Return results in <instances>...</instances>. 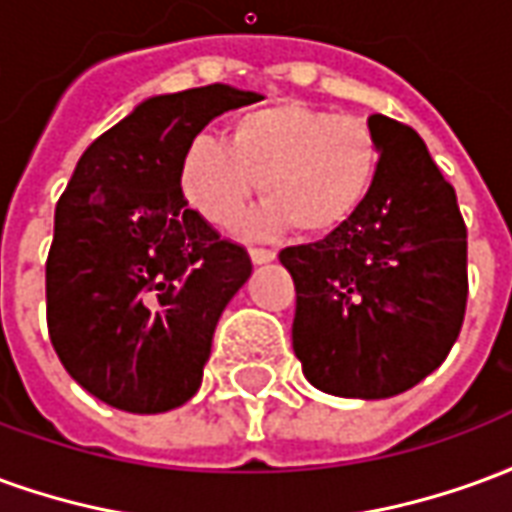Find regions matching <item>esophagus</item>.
<instances>
[{
  "instance_id": "34e87169",
  "label": "esophagus",
  "mask_w": 512,
  "mask_h": 512,
  "mask_svg": "<svg viewBox=\"0 0 512 512\" xmlns=\"http://www.w3.org/2000/svg\"><path fill=\"white\" fill-rule=\"evenodd\" d=\"M249 257H252V263H255V266H263V263H271V260L277 257V252H271V249H260V246H252V249H249Z\"/></svg>"
}]
</instances>
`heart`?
<instances>
[{
  "instance_id": "obj_1",
  "label": "heart",
  "mask_w": 512,
  "mask_h": 512,
  "mask_svg": "<svg viewBox=\"0 0 512 512\" xmlns=\"http://www.w3.org/2000/svg\"><path fill=\"white\" fill-rule=\"evenodd\" d=\"M378 169V142L365 120L285 101L238 117L227 142L197 134L180 158L186 200L213 224H233L257 186L268 197L244 219L249 235L293 224L326 235L354 219Z\"/></svg>"
}]
</instances>
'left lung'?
<instances>
[{
    "instance_id": "1",
    "label": "left lung",
    "mask_w": 512,
    "mask_h": 512,
    "mask_svg": "<svg viewBox=\"0 0 512 512\" xmlns=\"http://www.w3.org/2000/svg\"><path fill=\"white\" fill-rule=\"evenodd\" d=\"M378 142L367 200L315 244L279 252L296 282L293 351L312 386L381 400L447 359L466 312V224L414 128L367 120Z\"/></svg>"
}]
</instances>
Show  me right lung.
Wrapping results in <instances>:
<instances>
[{
  "instance_id": "obj_1",
  "label": "right lung",
  "mask_w": 512,
  "mask_h": 512,
  "mask_svg": "<svg viewBox=\"0 0 512 512\" xmlns=\"http://www.w3.org/2000/svg\"><path fill=\"white\" fill-rule=\"evenodd\" d=\"M263 95L208 84L153 95L95 139L54 211L46 318L65 370L131 414L183 406L213 332L252 274L180 191V158L213 117Z\"/></svg>"
}]
</instances>
